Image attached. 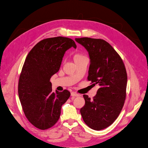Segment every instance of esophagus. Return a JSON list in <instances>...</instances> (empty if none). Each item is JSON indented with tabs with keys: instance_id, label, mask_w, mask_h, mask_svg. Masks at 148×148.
Here are the masks:
<instances>
[{
	"instance_id": "esophagus-1",
	"label": "esophagus",
	"mask_w": 148,
	"mask_h": 148,
	"mask_svg": "<svg viewBox=\"0 0 148 148\" xmlns=\"http://www.w3.org/2000/svg\"><path fill=\"white\" fill-rule=\"evenodd\" d=\"M71 96L73 97H79V95L77 94V93H75V92H71Z\"/></svg>"
}]
</instances>
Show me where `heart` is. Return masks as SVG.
I'll return each instance as SVG.
<instances>
[{
	"label": "heart",
	"instance_id": "obj_1",
	"mask_svg": "<svg viewBox=\"0 0 148 148\" xmlns=\"http://www.w3.org/2000/svg\"><path fill=\"white\" fill-rule=\"evenodd\" d=\"M85 57H84L82 54H75L74 57H73V58H74V62L75 61H77L78 60H79L83 58H84Z\"/></svg>",
	"mask_w": 148,
	"mask_h": 148
}]
</instances>
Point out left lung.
I'll list each match as a JSON object with an SVG mask.
<instances>
[{"instance_id":"8db88e82","label":"left lung","mask_w":148,"mask_h":148,"mask_svg":"<svg viewBox=\"0 0 148 148\" xmlns=\"http://www.w3.org/2000/svg\"><path fill=\"white\" fill-rule=\"evenodd\" d=\"M88 51L91 63L87 79L99 88L92 99L83 95L85 105L80 113L92 130L110 126L121 112L126 95L127 73L118 53L106 41L90 37L75 38Z\"/></svg>"}]
</instances>
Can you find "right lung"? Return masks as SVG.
Instances as JSON below:
<instances>
[{
    "label": "right lung",
    "instance_id": "add662e5",
    "mask_svg": "<svg viewBox=\"0 0 148 148\" xmlns=\"http://www.w3.org/2000/svg\"><path fill=\"white\" fill-rule=\"evenodd\" d=\"M71 47L77 46L68 37L45 38L33 47L25 61L18 79V97L26 118L41 130L57 123L61 106L70 97L67 90L53 92L50 79L58 71L65 52Z\"/></svg>",
    "mask_w": 148,
    "mask_h": 148
}]
</instances>
